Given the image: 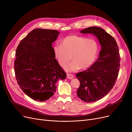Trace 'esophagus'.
Masks as SVG:
<instances>
[{"instance_id":"34e87169","label":"esophagus","mask_w":132,"mask_h":132,"mask_svg":"<svg viewBox=\"0 0 132 132\" xmlns=\"http://www.w3.org/2000/svg\"><path fill=\"white\" fill-rule=\"evenodd\" d=\"M74 75H72V74H67V78L68 79H72L74 78Z\"/></svg>"}]
</instances>
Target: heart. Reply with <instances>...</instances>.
Wrapping results in <instances>:
<instances>
[{
    "label": "heart",
    "mask_w": 132,
    "mask_h": 132,
    "mask_svg": "<svg viewBox=\"0 0 132 132\" xmlns=\"http://www.w3.org/2000/svg\"><path fill=\"white\" fill-rule=\"evenodd\" d=\"M53 50L55 58L63 67L72 57L73 61L66 68V71L72 72L90 67L97 57L98 45L94 39L71 35L62 39L61 44L54 45Z\"/></svg>",
    "instance_id": "b5f03b06"
}]
</instances>
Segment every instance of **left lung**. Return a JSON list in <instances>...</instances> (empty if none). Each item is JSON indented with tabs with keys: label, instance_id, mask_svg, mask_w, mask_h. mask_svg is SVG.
I'll return each instance as SVG.
<instances>
[{
	"label": "left lung",
	"instance_id": "1",
	"mask_svg": "<svg viewBox=\"0 0 132 132\" xmlns=\"http://www.w3.org/2000/svg\"><path fill=\"white\" fill-rule=\"evenodd\" d=\"M80 32L93 34L101 46L97 61L76 75L80 84L78 96L83 101L94 102L104 97L115 84L120 67L119 48L115 39L101 28L88 27Z\"/></svg>",
	"mask_w": 132,
	"mask_h": 132
}]
</instances>
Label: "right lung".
I'll return each instance as SVG.
<instances>
[{"mask_svg":"<svg viewBox=\"0 0 132 132\" xmlns=\"http://www.w3.org/2000/svg\"><path fill=\"white\" fill-rule=\"evenodd\" d=\"M59 34L56 30L35 29L17 47L14 71L18 84L35 101L48 100L56 91L58 80L66 79L52 46Z\"/></svg>","mask_w":132,"mask_h":132,"instance_id":"add662e5","label":"right lung"}]
</instances>
